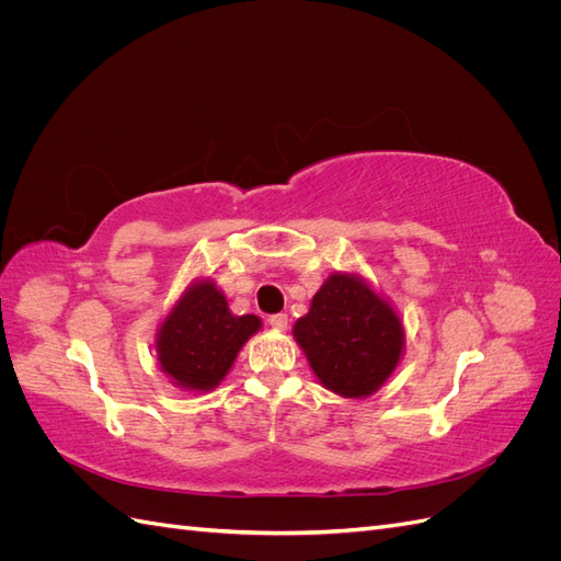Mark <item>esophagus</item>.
<instances>
[{
	"mask_svg": "<svg viewBox=\"0 0 561 561\" xmlns=\"http://www.w3.org/2000/svg\"><path fill=\"white\" fill-rule=\"evenodd\" d=\"M268 325L274 328V330H287V316L285 313L268 316Z\"/></svg>",
	"mask_w": 561,
	"mask_h": 561,
	"instance_id": "1",
	"label": "esophagus"
}]
</instances>
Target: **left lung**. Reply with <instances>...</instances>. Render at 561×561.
<instances>
[{"mask_svg":"<svg viewBox=\"0 0 561 561\" xmlns=\"http://www.w3.org/2000/svg\"><path fill=\"white\" fill-rule=\"evenodd\" d=\"M293 334L318 381L342 398L377 393L404 348L396 309L365 278L342 271L320 285Z\"/></svg>","mask_w":561,"mask_h":561,"instance_id":"8db88e82","label":"left lung"}]
</instances>
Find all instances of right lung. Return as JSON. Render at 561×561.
<instances>
[{"mask_svg":"<svg viewBox=\"0 0 561 561\" xmlns=\"http://www.w3.org/2000/svg\"><path fill=\"white\" fill-rule=\"evenodd\" d=\"M257 316H233L210 278L194 280L157 332V358L178 388L208 393L217 388L248 339L260 332Z\"/></svg>","mask_w":561,"mask_h":561,"instance_id":"right-lung-1","label":"right lung"}]
</instances>
